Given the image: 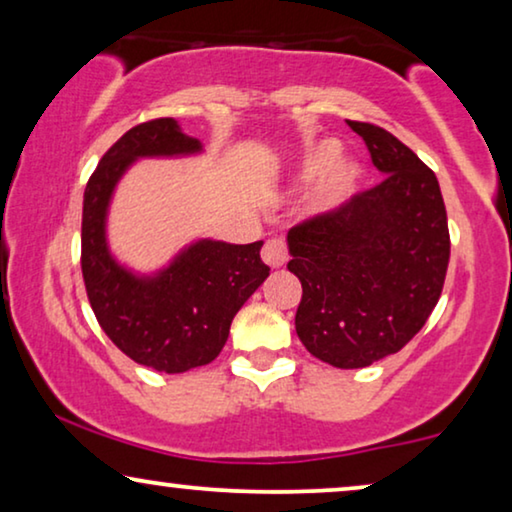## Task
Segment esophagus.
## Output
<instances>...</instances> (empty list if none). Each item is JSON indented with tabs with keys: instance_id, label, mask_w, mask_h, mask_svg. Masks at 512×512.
<instances>
[{
	"instance_id": "34e87169",
	"label": "esophagus",
	"mask_w": 512,
	"mask_h": 512,
	"mask_svg": "<svg viewBox=\"0 0 512 512\" xmlns=\"http://www.w3.org/2000/svg\"><path fill=\"white\" fill-rule=\"evenodd\" d=\"M263 261L268 263L270 268H284L286 261H289V249H286V242L282 237H272V240L265 242Z\"/></svg>"
}]
</instances>
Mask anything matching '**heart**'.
I'll list each match as a JSON object with an SVG mask.
<instances>
[{"label":"heart","mask_w":512,"mask_h":512,"mask_svg":"<svg viewBox=\"0 0 512 512\" xmlns=\"http://www.w3.org/2000/svg\"><path fill=\"white\" fill-rule=\"evenodd\" d=\"M335 156H338V144L324 142V144L314 146V149L307 153L303 174H305V177H310V174H317L319 170H324V167L331 165ZM354 181H356L354 167L352 165H338L331 174H328L324 186H321V191L317 195V205L319 207L338 205V202L342 198H347L349 191H352Z\"/></svg>","instance_id":"b5f03b06"}]
</instances>
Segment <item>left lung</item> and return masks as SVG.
Listing matches in <instances>:
<instances>
[{
  "mask_svg": "<svg viewBox=\"0 0 512 512\" xmlns=\"http://www.w3.org/2000/svg\"><path fill=\"white\" fill-rule=\"evenodd\" d=\"M347 125L384 179L286 240L303 284L300 342L335 368H366L422 331L445 284L450 230L436 174L384 128Z\"/></svg>",
  "mask_w": 512,
  "mask_h": 512,
  "instance_id": "8db88e82",
  "label": "left lung"
}]
</instances>
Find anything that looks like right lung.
Here are the masks:
<instances>
[{
	"mask_svg": "<svg viewBox=\"0 0 512 512\" xmlns=\"http://www.w3.org/2000/svg\"><path fill=\"white\" fill-rule=\"evenodd\" d=\"M200 151L202 144L174 118L139 123L104 153L83 193L81 270L90 307L125 356L158 373H186L214 361L237 310L270 275L261 261L263 242H193L149 277L111 256L107 209L125 170L137 158Z\"/></svg>",
	"mask_w": 512,
	"mask_h": 512,
	"instance_id": "obj_1",
	"label": "right lung"
}]
</instances>
